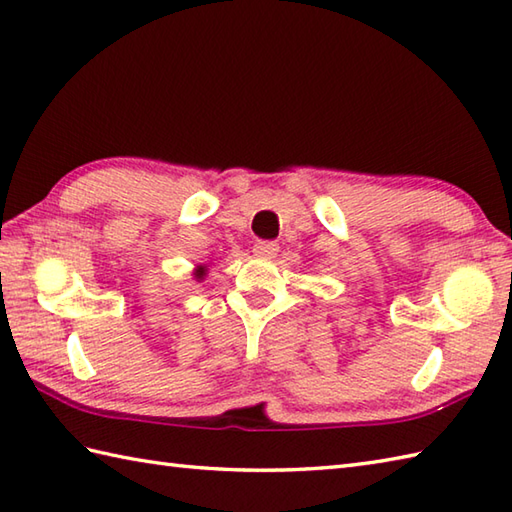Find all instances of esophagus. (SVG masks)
I'll return each instance as SVG.
<instances>
[{"mask_svg":"<svg viewBox=\"0 0 512 512\" xmlns=\"http://www.w3.org/2000/svg\"><path fill=\"white\" fill-rule=\"evenodd\" d=\"M279 253V244L270 240H257L253 244V255L259 259H270Z\"/></svg>","mask_w":512,"mask_h":512,"instance_id":"esophagus-1","label":"esophagus"}]
</instances>
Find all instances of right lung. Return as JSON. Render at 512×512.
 Here are the masks:
<instances>
[{
  "mask_svg": "<svg viewBox=\"0 0 512 512\" xmlns=\"http://www.w3.org/2000/svg\"><path fill=\"white\" fill-rule=\"evenodd\" d=\"M200 275H202V268H200V270H198V277H200Z\"/></svg>",
  "mask_w": 512,
  "mask_h": 512,
  "instance_id": "obj_1",
  "label": "right lung"
}]
</instances>
